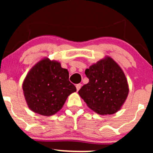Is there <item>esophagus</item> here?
<instances>
[{
  "label": "esophagus",
  "mask_w": 153,
  "mask_h": 153,
  "mask_svg": "<svg viewBox=\"0 0 153 153\" xmlns=\"http://www.w3.org/2000/svg\"><path fill=\"white\" fill-rule=\"evenodd\" d=\"M81 86H82V84H77V85H76V89H77V91L79 90V89H81Z\"/></svg>",
  "instance_id": "esophagus-1"
}]
</instances>
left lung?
<instances>
[{"mask_svg": "<svg viewBox=\"0 0 153 153\" xmlns=\"http://www.w3.org/2000/svg\"><path fill=\"white\" fill-rule=\"evenodd\" d=\"M89 83L78 91L87 106L101 115L118 111L128 95L127 81L115 61L108 57L85 70Z\"/></svg>", "mask_w": 153, "mask_h": 153, "instance_id": "1", "label": "left lung"}]
</instances>
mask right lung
Masks as SVG:
<instances>
[{"instance_id":"1","label":"right lung","mask_w":153,"mask_h":153,"mask_svg":"<svg viewBox=\"0 0 153 153\" xmlns=\"http://www.w3.org/2000/svg\"><path fill=\"white\" fill-rule=\"evenodd\" d=\"M23 90L29 107L46 116L56 113L62 108L67 97L76 91L69 81V72L57 61L44 59L27 74Z\"/></svg>"}]
</instances>
